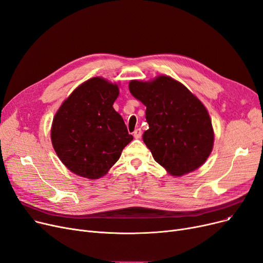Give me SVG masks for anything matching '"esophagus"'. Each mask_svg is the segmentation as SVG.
Wrapping results in <instances>:
<instances>
[{"label": "esophagus", "instance_id": "esophagus-1", "mask_svg": "<svg viewBox=\"0 0 263 263\" xmlns=\"http://www.w3.org/2000/svg\"><path fill=\"white\" fill-rule=\"evenodd\" d=\"M133 136L135 139H140L142 136V130L141 129H135L133 132Z\"/></svg>", "mask_w": 263, "mask_h": 263}]
</instances>
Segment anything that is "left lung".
<instances>
[{"label":"left lung","mask_w":263,"mask_h":263,"mask_svg":"<svg viewBox=\"0 0 263 263\" xmlns=\"http://www.w3.org/2000/svg\"><path fill=\"white\" fill-rule=\"evenodd\" d=\"M130 92L146 106L149 125L143 141L170 174L180 176L201 166L212 153L214 131L200 100L175 79L131 81Z\"/></svg>","instance_id":"8db88e82"}]
</instances>
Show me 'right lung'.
<instances>
[{
	"label": "right lung",
	"instance_id": "add662e5",
	"mask_svg": "<svg viewBox=\"0 0 263 263\" xmlns=\"http://www.w3.org/2000/svg\"><path fill=\"white\" fill-rule=\"evenodd\" d=\"M118 95L117 85L93 77L77 87L57 111L52 146L73 173L90 179L102 177L133 140L112 107Z\"/></svg>",
	"mask_w": 263,
	"mask_h": 263
}]
</instances>
